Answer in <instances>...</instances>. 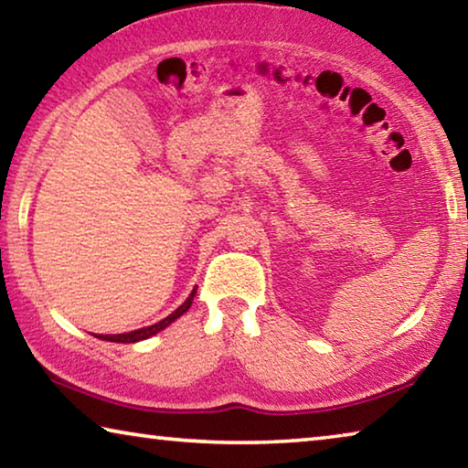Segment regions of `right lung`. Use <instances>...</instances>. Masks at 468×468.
I'll return each mask as SVG.
<instances>
[{"label": "right lung", "instance_id": "1", "mask_svg": "<svg viewBox=\"0 0 468 468\" xmlns=\"http://www.w3.org/2000/svg\"><path fill=\"white\" fill-rule=\"evenodd\" d=\"M194 295H196V289L192 291V295H189L184 303H181L176 312H173L171 315H167V318L153 324V326H146V328H140V330H133V332H125V335H101L99 338L102 340H111V343H138V340H144V338H150L153 335H156V332H161L163 328H167L171 322H176L179 315H184L189 305H192L194 301Z\"/></svg>", "mask_w": 468, "mask_h": 468}]
</instances>
